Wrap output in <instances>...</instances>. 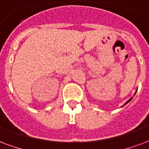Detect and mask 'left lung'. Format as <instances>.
I'll return each instance as SVG.
<instances>
[{"label": "left lung", "instance_id": "obj_1", "mask_svg": "<svg viewBox=\"0 0 149 149\" xmlns=\"http://www.w3.org/2000/svg\"><path fill=\"white\" fill-rule=\"evenodd\" d=\"M135 94H136V93H135ZM132 100V98H131V99H130V100H128V101H127V102H125V104H124V105H125V104H126V103H128V102H130V100ZM124 105H123V106H124Z\"/></svg>", "mask_w": 149, "mask_h": 149}]
</instances>
